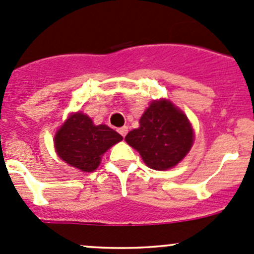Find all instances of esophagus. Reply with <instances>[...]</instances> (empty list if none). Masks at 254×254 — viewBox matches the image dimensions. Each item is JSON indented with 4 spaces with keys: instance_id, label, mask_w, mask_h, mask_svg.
<instances>
[{
    "instance_id": "esophagus-1",
    "label": "esophagus",
    "mask_w": 254,
    "mask_h": 254,
    "mask_svg": "<svg viewBox=\"0 0 254 254\" xmlns=\"http://www.w3.org/2000/svg\"><path fill=\"white\" fill-rule=\"evenodd\" d=\"M118 132L121 133L123 137H125V135H127V127H119Z\"/></svg>"
}]
</instances>
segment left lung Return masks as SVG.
Here are the masks:
<instances>
[{
  "label": "left lung",
  "instance_id": "left-lung-1",
  "mask_svg": "<svg viewBox=\"0 0 254 254\" xmlns=\"http://www.w3.org/2000/svg\"><path fill=\"white\" fill-rule=\"evenodd\" d=\"M127 144L137 150L147 166L169 170L188 154L194 131L188 118L169 100L150 102L140 119V127L125 136Z\"/></svg>",
  "mask_w": 254,
  "mask_h": 254
}]
</instances>
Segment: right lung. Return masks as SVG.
I'll return each instance as SVG.
<instances>
[{
	"label": "right lung",
	"instance_id": "add662e5",
	"mask_svg": "<svg viewBox=\"0 0 254 254\" xmlns=\"http://www.w3.org/2000/svg\"><path fill=\"white\" fill-rule=\"evenodd\" d=\"M123 136L107 125H95L82 112L72 113L54 136L58 155L80 171L91 172L101 163L102 155Z\"/></svg>",
	"mask_w": 254,
	"mask_h": 254
}]
</instances>
